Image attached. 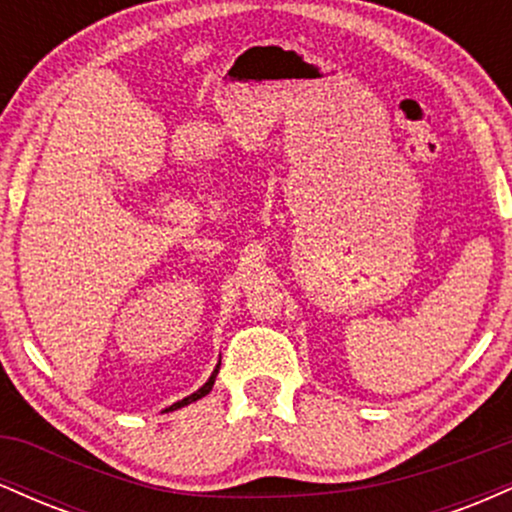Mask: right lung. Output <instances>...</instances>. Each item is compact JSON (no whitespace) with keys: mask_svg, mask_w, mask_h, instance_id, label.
<instances>
[{"mask_svg":"<svg viewBox=\"0 0 512 512\" xmlns=\"http://www.w3.org/2000/svg\"><path fill=\"white\" fill-rule=\"evenodd\" d=\"M219 366H221V363H216V368H214V373H211V378H209L207 383H204L202 387H199L197 392H192L190 397H185V399H180V402H175L173 407H170V409H180V407H185V404H192V402H197V399H202L204 395H209V392H211V387H214V380H216V375H219Z\"/></svg>","mask_w":512,"mask_h":512,"instance_id":"add662e5","label":"right lung"}]
</instances>
